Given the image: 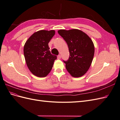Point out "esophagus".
I'll return each mask as SVG.
<instances>
[{"mask_svg": "<svg viewBox=\"0 0 120 120\" xmlns=\"http://www.w3.org/2000/svg\"><path fill=\"white\" fill-rule=\"evenodd\" d=\"M57 59H60L61 58V56H60V54H59V55L57 56Z\"/></svg>", "mask_w": 120, "mask_h": 120, "instance_id": "esophagus-1", "label": "esophagus"}]
</instances>
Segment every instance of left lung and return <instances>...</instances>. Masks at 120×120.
<instances>
[{
	"label": "left lung",
	"instance_id": "1",
	"mask_svg": "<svg viewBox=\"0 0 120 120\" xmlns=\"http://www.w3.org/2000/svg\"><path fill=\"white\" fill-rule=\"evenodd\" d=\"M58 33L66 41L70 56L64 61L68 71L72 77H81L88 71L92 63L95 47L90 38L85 32L72 29L60 30Z\"/></svg>",
	"mask_w": 120,
	"mask_h": 120
}]
</instances>
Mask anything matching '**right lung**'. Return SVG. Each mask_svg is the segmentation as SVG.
<instances>
[{
  "label": "right lung",
  "instance_id": "obj_1",
  "mask_svg": "<svg viewBox=\"0 0 120 120\" xmlns=\"http://www.w3.org/2000/svg\"><path fill=\"white\" fill-rule=\"evenodd\" d=\"M55 34L54 30H39L25 42L23 53L27 66L32 74L45 77L52 70L56 56L50 53L49 43Z\"/></svg>",
  "mask_w": 120,
  "mask_h": 120
}]
</instances>
